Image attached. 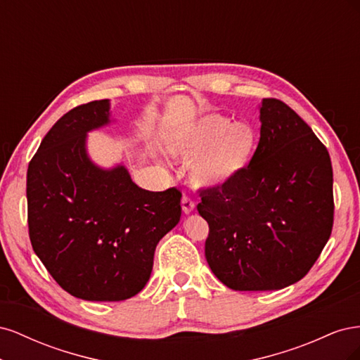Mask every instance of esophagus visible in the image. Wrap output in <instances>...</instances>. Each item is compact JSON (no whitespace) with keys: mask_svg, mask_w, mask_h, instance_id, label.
Here are the masks:
<instances>
[{"mask_svg":"<svg viewBox=\"0 0 360 360\" xmlns=\"http://www.w3.org/2000/svg\"><path fill=\"white\" fill-rule=\"evenodd\" d=\"M181 209H183L184 214L192 213L193 209H195V202L189 197H186V195H184V197L181 198Z\"/></svg>","mask_w":360,"mask_h":360,"instance_id":"obj_1","label":"esophagus"}]
</instances>
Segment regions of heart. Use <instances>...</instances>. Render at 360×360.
Instances as JSON below:
<instances>
[{"label": "heart", "instance_id": "obj_1", "mask_svg": "<svg viewBox=\"0 0 360 360\" xmlns=\"http://www.w3.org/2000/svg\"><path fill=\"white\" fill-rule=\"evenodd\" d=\"M165 147L169 155L192 160L188 174L195 188L216 189L248 169L257 153L258 135L250 124L209 114L171 134Z\"/></svg>", "mask_w": 360, "mask_h": 360}]
</instances>
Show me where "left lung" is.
<instances>
[{
	"label": "left lung",
	"instance_id": "obj_1",
	"mask_svg": "<svg viewBox=\"0 0 360 360\" xmlns=\"http://www.w3.org/2000/svg\"><path fill=\"white\" fill-rule=\"evenodd\" d=\"M259 143L248 169L200 193L209 224L205 259L237 291L285 288L308 274L333 225L329 151L278 99L259 105Z\"/></svg>",
	"mask_w": 360,
	"mask_h": 360
}]
</instances>
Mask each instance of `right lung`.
<instances>
[{
  "label": "right lung",
  "instance_id": "obj_1",
  "mask_svg": "<svg viewBox=\"0 0 360 360\" xmlns=\"http://www.w3.org/2000/svg\"><path fill=\"white\" fill-rule=\"evenodd\" d=\"M111 103L64 114L43 138L27 172L28 230L58 285L90 302H120L146 287L160 238L180 221L181 192H150L123 163L102 168L86 134L111 123Z\"/></svg>",
  "mask_w": 360,
  "mask_h": 360
}]
</instances>
